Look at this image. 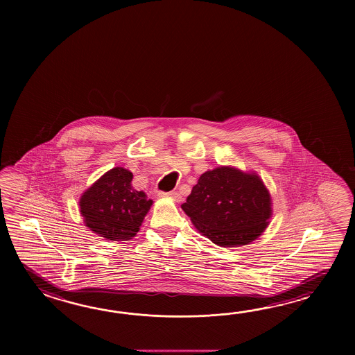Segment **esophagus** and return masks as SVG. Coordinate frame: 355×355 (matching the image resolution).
<instances>
[{"instance_id": "34e87169", "label": "esophagus", "mask_w": 355, "mask_h": 355, "mask_svg": "<svg viewBox=\"0 0 355 355\" xmlns=\"http://www.w3.org/2000/svg\"><path fill=\"white\" fill-rule=\"evenodd\" d=\"M159 198H168L173 199L175 202H180L181 196L176 191H170V193H159Z\"/></svg>"}]
</instances>
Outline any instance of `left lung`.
<instances>
[{
    "label": "left lung",
    "instance_id": "8db88e82",
    "mask_svg": "<svg viewBox=\"0 0 355 355\" xmlns=\"http://www.w3.org/2000/svg\"><path fill=\"white\" fill-rule=\"evenodd\" d=\"M272 196L257 173L219 166L200 175L181 205L199 234L220 248L257 240L272 218Z\"/></svg>",
    "mask_w": 355,
    "mask_h": 355
}]
</instances>
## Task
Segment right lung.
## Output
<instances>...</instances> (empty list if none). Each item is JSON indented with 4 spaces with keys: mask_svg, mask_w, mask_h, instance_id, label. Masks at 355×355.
I'll list each match as a JSON object with an SVG mask.
<instances>
[{
    "mask_svg": "<svg viewBox=\"0 0 355 355\" xmlns=\"http://www.w3.org/2000/svg\"><path fill=\"white\" fill-rule=\"evenodd\" d=\"M133 174L124 167L106 171L80 198L83 223L107 241H129L151 208V199L132 187Z\"/></svg>",
    "mask_w": 355,
    "mask_h": 355,
    "instance_id": "obj_1",
    "label": "right lung"
}]
</instances>
